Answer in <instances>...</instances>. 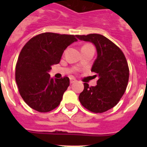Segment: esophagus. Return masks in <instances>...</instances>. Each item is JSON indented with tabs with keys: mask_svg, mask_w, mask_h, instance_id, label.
<instances>
[{
	"mask_svg": "<svg viewBox=\"0 0 147 147\" xmlns=\"http://www.w3.org/2000/svg\"><path fill=\"white\" fill-rule=\"evenodd\" d=\"M75 82H76V79H74V78H73V77H70V83H71V84L74 83Z\"/></svg>",
	"mask_w": 147,
	"mask_h": 147,
	"instance_id": "obj_1",
	"label": "esophagus"
}]
</instances>
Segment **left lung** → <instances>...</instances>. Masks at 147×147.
Masks as SVG:
<instances>
[{
  "instance_id": "obj_1",
  "label": "left lung",
  "mask_w": 147,
  "mask_h": 147,
  "mask_svg": "<svg viewBox=\"0 0 147 147\" xmlns=\"http://www.w3.org/2000/svg\"><path fill=\"white\" fill-rule=\"evenodd\" d=\"M76 37L91 42L96 48L97 57L91 71L98 77L96 86L84 83L80 102L90 112H106L119 103L127 89L129 71L125 56L117 45L102 34L76 35Z\"/></svg>"
}]
</instances>
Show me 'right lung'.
<instances>
[{
	"mask_svg": "<svg viewBox=\"0 0 147 147\" xmlns=\"http://www.w3.org/2000/svg\"><path fill=\"white\" fill-rule=\"evenodd\" d=\"M76 35L45 32L30 39L18 57L15 80L24 102L40 113L57 107L70 85L69 78H51V65L58 64L65 49L75 41Z\"/></svg>",
	"mask_w": 147,
	"mask_h": 147,
	"instance_id": "1",
	"label": "right lung"
}]
</instances>
